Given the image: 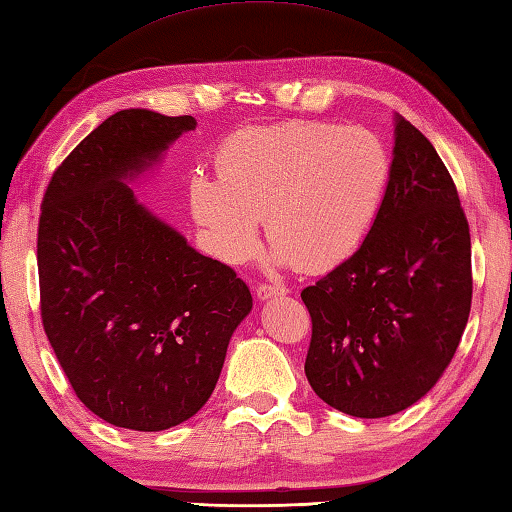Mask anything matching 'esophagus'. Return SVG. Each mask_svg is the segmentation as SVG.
I'll list each match as a JSON object with an SVG mask.
<instances>
[{"label": "esophagus", "instance_id": "1", "mask_svg": "<svg viewBox=\"0 0 512 512\" xmlns=\"http://www.w3.org/2000/svg\"><path fill=\"white\" fill-rule=\"evenodd\" d=\"M287 294V287L285 285H272V283H260L256 287V296L260 298V301H269V298L274 296H283Z\"/></svg>", "mask_w": 512, "mask_h": 512}]
</instances>
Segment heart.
Listing matches in <instances>:
<instances>
[{
	"label": "heart",
	"mask_w": 512,
	"mask_h": 512,
	"mask_svg": "<svg viewBox=\"0 0 512 512\" xmlns=\"http://www.w3.org/2000/svg\"><path fill=\"white\" fill-rule=\"evenodd\" d=\"M216 167L218 176L191 178L189 202L220 256H254L265 218L278 265L325 272L368 236L392 160L368 129L292 120L229 136Z\"/></svg>",
	"instance_id": "heart-1"
}]
</instances>
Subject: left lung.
<instances>
[{
	"label": "left lung",
	"mask_w": 512,
	"mask_h": 512,
	"mask_svg": "<svg viewBox=\"0 0 512 512\" xmlns=\"http://www.w3.org/2000/svg\"><path fill=\"white\" fill-rule=\"evenodd\" d=\"M301 298L312 316L307 381L352 417L410 408L455 356L472 301L468 220L439 153L401 115L368 236Z\"/></svg>",
	"instance_id": "left-lung-1"
}]
</instances>
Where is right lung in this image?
<instances>
[{
	"instance_id": "1",
	"label": "right lung",
	"mask_w": 512,
	"mask_h": 512,
	"mask_svg": "<svg viewBox=\"0 0 512 512\" xmlns=\"http://www.w3.org/2000/svg\"><path fill=\"white\" fill-rule=\"evenodd\" d=\"M194 129L191 115L113 113L55 169L42 200L44 332L77 399L118 428L158 432L194 417L252 312L234 269L198 254L127 187Z\"/></svg>"
}]
</instances>
